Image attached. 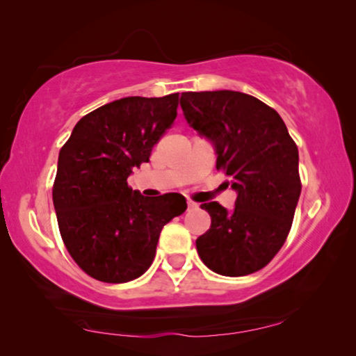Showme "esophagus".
<instances>
[{
	"label": "esophagus",
	"instance_id": "obj_1",
	"mask_svg": "<svg viewBox=\"0 0 356 356\" xmlns=\"http://www.w3.org/2000/svg\"><path fill=\"white\" fill-rule=\"evenodd\" d=\"M187 204H188V209H196V207H198V204H196V202L191 201V200L187 201Z\"/></svg>",
	"mask_w": 356,
	"mask_h": 356
}]
</instances>
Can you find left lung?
Here are the masks:
<instances>
[{
  "label": "left lung",
  "mask_w": 356,
  "mask_h": 356,
  "mask_svg": "<svg viewBox=\"0 0 356 356\" xmlns=\"http://www.w3.org/2000/svg\"><path fill=\"white\" fill-rule=\"evenodd\" d=\"M184 115L217 150V169L238 191L228 212L204 202L211 228L196 239L198 255L213 273L241 277L257 273L285 244L301 195L298 147L273 107L231 90L187 92Z\"/></svg>",
  "instance_id": "obj_1"
}]
</instances>
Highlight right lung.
<instances>
[{
  "label": "right lung",
  "instance_id": "right-lung-1",
  "mask_svg": "<svg viewBox=\"0 0 356 356\" xmlns=\"http://www.w3.org/2000/svg\"><path fill=\"white\" fill-rule=\"evenodd\" d=\"M179 93L128 97L83 115L58 155L54 206L66 250L106 284L138 279L155 258L163 227L187 209L179 193L143 196L127 179L177 117Z\"/></svg>",
  "mask_w": 356,
  "mask_h": 356
}]
</instances>
